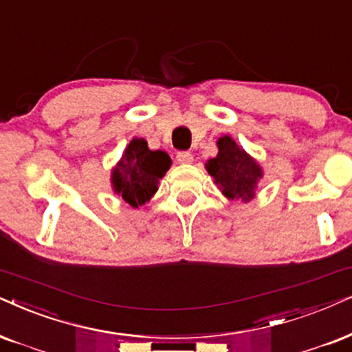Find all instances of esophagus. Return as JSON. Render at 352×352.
Instances as JSON below:
<instances>
[{
    "label": "esophagus",
    "instance_id": "1",
    "mask_svg": "<svg viewBox=\"0 0 352 352\" xmlns=\"http://www.w3.org/2000/svg\"><path fill=\"white\" fill-rule=\"evenodd\" d=\"M177 162L182 164V166H188V164L193 162V155L190 153H179L177 154Z\"/></svg>",
    "mask_w": 352,
    "mask_h": 352
}]
</instances>
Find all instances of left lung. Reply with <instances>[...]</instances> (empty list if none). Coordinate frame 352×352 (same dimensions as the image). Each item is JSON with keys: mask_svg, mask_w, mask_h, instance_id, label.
Segmentation results:
<instances>
[{"mask_svg": "<svg viewBox=\"0 0 352 352\" xmlns=\"http://www.w3.org/2000/svg\"><path fill=\"white\" fill-rule=\"evenodd\" d=\"M216 144L217 155L204 164L208 173L228 199L252 201L256 197L258 184L263 179V167L240 148L232 136H221Z\"/></svg>", "mask_w": 352, "mask_h": 352, "instance_id": "left-lung-1", "label": "left lung"}]
</instances>
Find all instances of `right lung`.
<instances>
[{"instance_id": "add662e5", "label": "right lung", "mask_w": 352, "mask_h": 352, "mask_svg": "<svg viewBox=\"0 0 352 352\" xmlns=\"http://www.w3.org/2000/svg\"><path fill=\"white\" fill-rule=\"evenodd\" d=\"M172 166L166 151H151L144 138H133L112 168L110 184L123 203L140 208L154 197L159 180Z\"/></svg>"}]
</instances>
